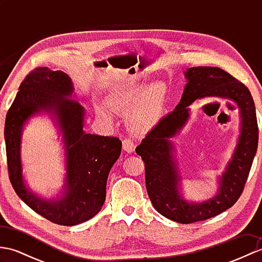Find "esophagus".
I'll return each mask as SVG.
<instances>
[{"label":"esophagus","instance_id":"obj_1","mask_svg":"<svg viewBox=\"0 0 262 262\" xmlns=\"http://www.w3.org/2000/svg\"><path fill=\"white\" fill-rule=\"evenodd\" d=\"M122 148H124L127 153H133L135 151V144L134 142L130 141L129 138H125V140L122 141Z\"/></svg>","mask_w":262,"mask_h":262}]
</instances>
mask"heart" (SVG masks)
Segmentation results:
<instances>
[{
  "mask_svg": "<svg viewBox=\"0 0 262 262\" xmlns=\"http://www.w3.org/2000/svg\"><path fill=\"white\" fill-rule=\"evenodd\" d=\"M165 91L161 83L154 82L141 89L132 85L116 92L108 100V107L117 114H126V122L130 130L144 134L158 124L162 116ZM98 115L111 124L113 118L103 108H97Z\"/></svg>",
  "mask_w": 262,
  "mask_h": 262,
  "instance_id": "obj_1",
  "label": "heart"
}]
</instances>
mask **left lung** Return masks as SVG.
Here are the masks:
<instances>
[{
	"mask_svg": "<svg viewBox=\"0 0 262 262\" xmlns=\"http://www.w3.org/2000/svg\"><path fill=\"white\" fill-rule=\"evenodd\" d=\"M187 84L176 109L159 121L136 147L145 163L148 197L161 215L181 224L208 220L229 209L240 198L258 147V122L251 93L242 82L224 70L198 66L185 72ZM217 96L232 99L241 109L242 130L237 147L220 180L214 198L203 203H189L180 190V175L169 138L182 129L188 119V108L194 99Z\"/></svg>",
	"mask_w": 262,
	"mask_h": 262,
	"instance_id": "1",
	"label": "left lung"
}]
</instances>
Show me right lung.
<instances>
[{
  "instance_id": "obj_1",
  "label": "right lung",
  "mask_w": 262,
  "mask_h": 262,
  "mask_svg": "<svg viewBox=\"0 0 262 262\" xmlns=\"http://www.w3.org/2000/svg\"><path fill=\"white\" fill-rule=\"evenodd\" d=\"M73 91L71 77L64 72L33 70L22 81L4 126L9 177L16 194L39 215L65 226L83 223L101 210L108 174L121 152L119 138L83 130L84 109L71 99ZM39 112L54 118L66 147V185L62 196L54 200H42L30 192L21 176V129L26 120Z\"/></svg>"
}]
</instances>
